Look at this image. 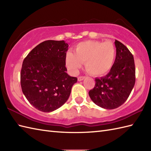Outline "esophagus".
Wrapping results in <instances>:
<instances>
[{
	"label": "esophagus",
	"mask_w": 151,
	"mask_h": 151,
	"mask_svg": "<svg viewBox=\"0 0 151 151\" xmlns=\"http://www.w3.org/2000/svg\"><path fill=\"white\" fill-rule=\"evenodd\" d=\"M85 78H86L85 76H79V77H78V81H83V80H84Z\"/></svg>",
	"instance_id": "1"
}]
</instances>
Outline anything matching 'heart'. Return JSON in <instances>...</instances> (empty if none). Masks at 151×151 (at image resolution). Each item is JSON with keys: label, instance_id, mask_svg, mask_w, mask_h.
Returning <instances> with one entry per match:
<instances>
[{"label": "heart", "instance_id": "1", "mask_svg": "<svg viewBox=\"0 0 151 151\" xmlns=\"http://www.w3.org/2000/svg\"><path fill=\"white\" fill-rule=\"evenodd\" d=\"M116 57V50L110 41H86L76 46L74 53L67 52L65 65L72 74H76L84 63L85 69L94 76H102L113 67Z\"/></svg>", "mask_w": 151, "mask_h": 151}]
</instances>
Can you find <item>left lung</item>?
<instances>
[{"label":"left lung","mask_w":151,"mask_h":151,"mask_svg":"<svg viewBox=\"0 0 151 151\" xmlns=\"http://www.w3.org/2000/svg\"><path fill=\"white\" fill-rule=\"evenodd\" d=\"M116 57L106 75L95 78L89 95L95 104L106 110L117 108L127 100L135 84L136 69L133 55L126 46L115 41Z\"/></svg>","instance_id":"8db88e82"}]
</instances>
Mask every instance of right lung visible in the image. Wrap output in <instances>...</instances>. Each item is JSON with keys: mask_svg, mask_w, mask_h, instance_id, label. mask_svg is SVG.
Here are the masks:
<instances>
[{"mask_svg": "<svg viewBox=\"0 0 151 151\" xmlns=\"http://www.w3.org/2000/svg\"><path fill=\"white\" fill-rule=\"evenodd\" d=\"M68 44L47 40L30 51L22 62L21 86L28 102L38 110L51 112L69 99L76 77L66 73Z\"/></svg>", "mask_w": 151, "mask_h": 151, "instance_id": "add662e5", "label": "right lung"}]
</instances>
